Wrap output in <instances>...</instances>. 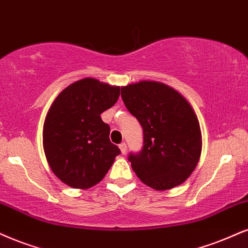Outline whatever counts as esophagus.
<instances>
[{"instance_id": "34e87169", "label": "esophagus", "mask_w": 248, "mask_h": 248, "mask_svg": "<svg viewBox=\"0 0 248 248\" xmlns=\"http://www.w3.org/2000/svg\"><path fill=\"white\" fill-rule=\"evenodd\" d=\"M119 147H120L122 155H126V152H127V145H126V143H121L120 145H119Z\"/></svg>"}]
</instances>
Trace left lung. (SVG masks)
Here are the masks:
<instances>
[{
	"mask_svg": "<svg viewBox=\"0 0 248 248\" xmlns=\"http://www.w3.org/2000/svg\"><path fill=\"white\" fill-rule=\"evenodd\" d=\"M130 114L143 128V147L128 160L143 183L168 190L183 183L202 153V131L189 103L173 88L140 81L121 88Z\"/></svg>",
	"mask_w": 248,
	"mask_h": 248,
	"instance_id": "left-lung-1",
	"label": "left lung"
}]
</instances>
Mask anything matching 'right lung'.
Returning <instances> with one entry per match:
<instances>
[{"instance_id": "1", "label": "right lung", "mask_w": 248, "mask_h": 248, "mask_svg": "<svg viewBox=\"0 0 248 248\" xmlns=\"http://www.w3.org/2000/svg\"><path fill=\"white\" fill-rule=\"evenodd\" d=\"M119 95V87L86 78L65 88L52 103L43 126V147L50 168L67 186H93L121 153L101 118Z\"/></svg>"}]
</instances>
